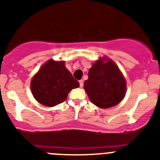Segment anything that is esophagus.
Returning <instances> with one entry per match:
<instances>
[{"label": "esophagus", "instance_id": "obj_1", "mask_svg": "<svg viewBox=\"0 0 160 160\" xmlns=\"http://www.w3.org/2000/svg\"><path fill=\"white\" fill-rule=\"evenodd\" d=\"M79 83H80V87L82 88L83 86V80H80V81H79Z\"/></svg>", "mask_w": 160, "mask_h": 160}]
</instances>
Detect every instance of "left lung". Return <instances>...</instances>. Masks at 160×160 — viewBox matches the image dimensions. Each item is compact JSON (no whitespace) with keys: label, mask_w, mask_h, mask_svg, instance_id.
<instances>
[{"label":"left lung","mask_w":160,"mask_h":160,"mask_svg":"<svg viewBox=\"0 0 160 160\" xmlns=\"http://www.w3.org/2000/svg\"><path fill=\"white\" fill-rule=\"evenodd\" d=\"M126 81L113 60L100 58L88 71L84 89L93 104L101 108L116 106L126 93Z\"/></svg>","instance_id":"left-lung-1"}]
</instances>
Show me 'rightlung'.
<instances>
[{
  "mask_svg": "<svg viewBox=\"0 0 160 160\" xmlns=\"http://www.w3.org/2000/svg\"><path fill=\"white\" fill-rule=\"evenodd\" d=\"M79 86V82L66 68L64 61L53 60L47 61L31 80L34 98L47 107L64 102L70 91Z\"/></svg>",
  "mask_w": 160,
  "mask_h": 160,
  "instance_id": "add662e5",
  "label": "right lung"
}]
</instances>
